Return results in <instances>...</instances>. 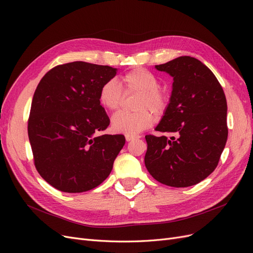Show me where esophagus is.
Wrapping results in <instances>:
<instances>
[{
  "instance_id": "obj_1",
  "label": "esophagus",
  "mask_w": 253,
  "mask_h": 253,
  "mask_svg": "<svg viewBox=\"0 0 253 253\" xmlns=\"http://www.w3.org/2000/svg\"><path fill=\"white\" fill-rule=\"evenodd\" d=\"M137 138V136H131V135H126V141H131V140H134Z\"/></svg>"
}]
</instances>
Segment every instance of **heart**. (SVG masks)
<instances>
[{"mask_svg": "<svg viewBox=\"0 0 253 253\" xmlns=\"http://www.w3.org/2000/svg\"><path fill=\"white\" fill-rule=\"evenodd\" d=\"M160 81L155 74L138 67L125 74L118 80L111 79L104 82L99 90V102L111 112L117 111L124 102L126 94H139L136 101V113L121 111L112 118L115 131L126 135L136 136L153 124V115H163L169 106L170 96L159 87Z\"/></svg>", "mask_w": 253, "mask_h": 253, "instance_id": "1", "label": "heart"}]
</instances>
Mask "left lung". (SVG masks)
<instances>
[{"label":"left lung","instance_id":"left-lung-1","mask_svg":"<svg viewBox=\"0 0 253 253\" xmlns=\"http://www.w3.org/2000/svg\"><path fill=\"white\" fill-rule=\"evenodd\" d=\"M155 67L173 77L169 106L155 128L171 137L145 136V168L164 185H196L215 170L226 145L225 93L214 74L193 57Z\"/></svg>","mask_w":253,"mask_h":253}]
</instances>
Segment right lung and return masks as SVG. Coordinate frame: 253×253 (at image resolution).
<instances>
[{
	"label": "right lung",
	"mask_w": 253,
	"mask_h": 253,
	"mask_svg": "<svg viewBox=\"0 0 253 253\" xmlns=\"http://www.w3.org/2000/svg\"><path fill=\"white\" fill-rule=\"evenodd\" d=\"M117 68L76 61L44 75L34 94L28 137L37 171L66 193L91 190L110 175L124 135H98L110 119L99 102Z\"/></svg>",
	"instance_id": "obj_1"
}]
</instances>
